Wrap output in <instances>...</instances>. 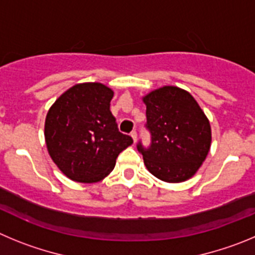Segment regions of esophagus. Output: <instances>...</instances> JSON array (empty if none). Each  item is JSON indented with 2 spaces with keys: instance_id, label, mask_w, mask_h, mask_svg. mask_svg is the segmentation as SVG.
I'll use <instances>...</instances> for the list:
<instances>
[{
  "instance_id": "34e87169",
  "label": "esophagus",
  "mask_w": 255,
  "mask_h": 255,
  "mask_svg": "<svg viewBox=\"0 0 255 255\" xmlns=\"http://www.w3.org/2000/svg\"><path fill=\"white\" fill-rule=\"evenodd\" d=\"M130 137H132L133 142L137 141V132H136V130H132V132H130Z\"/></svg>"
}]
</instances>
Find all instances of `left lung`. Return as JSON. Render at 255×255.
Returning a JSON list of instances; mask_svg holds the SVG:
<instances>
[{
  "label": "left lung",
  "mask_w": 255,
  "mask_h": 255,
  "mask_svg": "<svg viewBox=\"0 0 255 255\" xmlns=\"http://www.w3.org/2000/svg\"><path fill=\"white\" fill-rule=\"evenodd\" d=\"M151 146L137 144L152 175L166 183L185 182L205 161L211 147L210 121L188 91L162 86L142 98Z\"/></svg>",
  "instance_id": "obj_1"
}]
</instances>
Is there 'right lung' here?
Listing matches in <instances>:
<instances>
[{
  "mask_svg": "<svg viewBox=\"0 0 255 255\" xmlns=\"http://www.w3.org/2000/svg\"><path fill=\"white\" fill-rule=\"evenodd\" d=\"M113 90L100 82L77 84L49 108L44 125L48 153L59 170L79 183L100 182L133 143L111 112Z\"/></svg>",
  "mask_w": 255,
  "mask_h": 255,
  "instance_id": "add662e5",
  "label": "right lung"
}]
</instances>
